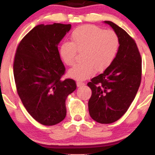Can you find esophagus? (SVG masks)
Returning a JSON list of instances; mask_svg holds the SVG:
<instances>
[{"label":"esophagus","instance_id":"esophagus-1","mask_svg":"<svg viewBox=\"0 0 155 155\" xmlns=\"http://www.w3.org/2000/svg\"><path fill=\"white\" fill-rule=\"evenodd\" d=\"M85 84L82 82V81H76V85H77V87H81V86H83V85H84Z\"/></svg>","mask_w":155,"mask_h":155}]
</instances>
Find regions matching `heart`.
<instances>
[{"mask_svg":"<svg viewBox=\"0 0 155 155\" xmlns=\"http://www.w3.org/2000/svg\"><path fill=\"white\" fill-rule=\"evenodd\" d=\"M71 42L65 41L60 48L62 60L68 66L75 64L76 54L81 52V63L69 71V76L84 80L106 68L118 51V35L111 30L85 25L76 28L71 35Z\"/></svg>","mask_w":155,"mask_h":155,"instance_id":"heart-1","label":"heart"}]
</instances>
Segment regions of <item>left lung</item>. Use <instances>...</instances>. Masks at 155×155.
<instances>
[{
    "label": "left lung",
    "instance_id": "left-lung-1",
    "mask_svg": "<svg viewBox=\"0 0 155 155\" xmlns=\"http://www.w3.org/2000/svg\"><path fill=\"white\" fill-rule=\"evenodd\" d=\"M118 35L116 57L104 73L87 83L92 90L88 102L92 120L110 124L120 119L134 100L141 81V58L136 41L111 21H105Z\"/></svg>",
    "mask_w": 155,
    "mask_h": 155
}]
</instances>
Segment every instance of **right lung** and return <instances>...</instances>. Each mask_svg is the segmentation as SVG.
I'll list each match as a JSON object with an SVG mask.
<instances>
[{"label": "right lung", "mask_w": 155, "mask_h": 155, "mask_svg": "<svg viewBox=\"0 0 155 155\" xmlns=\"http://www.w3.org/2000/svg\"><path fill=\"white\" fill-rule=\"evenodd\" d=\"M71 25H38L19 42L14 60L17 91L31 116L54 125L66 116L65 101L76 89L74 79L61 80L65 68L58 45Z\"/></svg>", "instance_id": "right-lung-1"}]
</instances>
